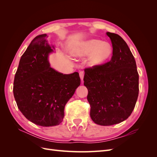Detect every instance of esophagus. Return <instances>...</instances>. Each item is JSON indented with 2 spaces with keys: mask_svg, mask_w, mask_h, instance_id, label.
Masks as SVG:
<instances>
[{
  "mask_svg": "<svg viewBox=\"0 0 157 157\" xmlns=\"http://www.w3.org/2000/svg\"><path fill=\"white\" fill-rule=\"evenodd\" d=\"M84 71H80V72H79V75H80V79H81L82 81V80H83V78H84Z\"/></svg>",
  "mask_w": 157,
  "mask_h": 157,
  "instance_id": "obj_1",
  "label": "esophagus"
}]
</instances>
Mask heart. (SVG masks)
<instances>
[{
  "label": "heart",
  "mask_w": 157,
  "mask_h": 157,
  "mask_svg": "<svg viewBox=\"0 0 157 157\" xmlns=\"http://www.w3.org/2000/svg\"><path fill=\"white\" fill-rule=\"evenodd\" d=\"M112 54V46L107 42L91 39L84 42L75 52V55L80 58L89 56V63L98 65L107 61Z\"/></svg>",
  "instance_id": "obj_1"
}]
</instances>
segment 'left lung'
I'll use <instances>...</instances> for the list:
<instances>
[{
  "label": "left lung",
  "mask_w": 157,
  "mask_h": 157,
  "mask_svg": "<svg viewBox=\"0 0 157 157\" xmlns=\"http://www.w3.org/2000/svg\"><path fill=\"white\" fill-rule=\"evenodd\" d=\"M113 46L109 62L84 69L90 117L97 124L111 126L125 121L135 107L139 75L134 56L122 38L107 32Z\"/></svg>",
  "instance_id": "1"
}]
</instances>
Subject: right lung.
<instances>
[{
  "instance_id": "add662e5",
  "label": "right lung",
  "mask_w": 157,
  "mask_h": 157,
  "mask_svg": "<svg viewBox=\"0 0 157 157\" xmlns=\"http://www.w3.org/2000/svg\"><path fill=\"white\" fill-rule=\"evenodd\" d=\"M46 34L36 36L21 56L13 81L17 105L27 119L41 126L59 125L66 103L80 84L77 72L65 75L50 67L54 46Z\"/></svg>"
}]
</instances>
